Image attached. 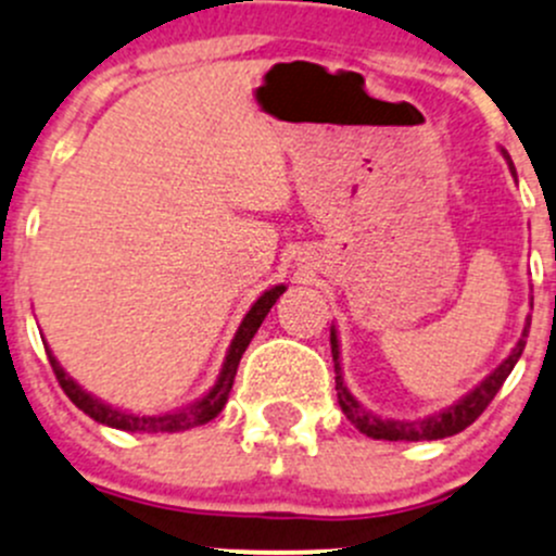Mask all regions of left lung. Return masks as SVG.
<instances>
[{
    "mask_svg": "<svg viewBox=\"0 0 556 556\" xmlns=\"http://www.w3.org/2000/svg\"><path fill=\"white\" fill-rule=\"evenodd\" d=\"M503 159L508 161V169L514 172L511 159L508 153L503 150ZM517 174V172H514ZM532 306V301H530ZM527 330H530V317H527L525 330H521V339L517 341V346L511 350V355L495 368L486 379H481L468 395L459 397L457 403H452L450 408L444 412L433 414V417H425V419H384L379 414L368 412L363 408L361 401H355L350 390L344 384V374H341V352H339V336H336V328H330V352H333V368H336V392H339V406L341 412L346 414L352 425H355L361 433H366L368 439H377V441H435V439H446V435L459 433L465 430L468 425H473L476 419L481 417L486 406H490L492 397L497 395L503 382L508 379V374L514 371L517 361L525 352L527 344Z\"/></svg>",
    "mask_w": 556,
    "mask_h": 556,
    "instance_id": "8db88e82",
    "label": "left lung"
}]
</instances>
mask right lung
<instances>
[{"mask_svg": "<svg viewBox=\"0 0 556 556\" xmlns=\"http://www.w3.org/2000/svg\"><path fill=\"white\" fill-rule=\"evenodd\" d=\"M285 290H288L285 285H274V288L266 290V293H263L261 299L252 304V309L244 314L242 325H239L237 336H233L231 346H228V352H226L220 377H217V382L212 384V390L204 392L199 401L188 403L185 408H177V412H169V414H159V417L128 414V412H123V408H115V406H110V403L99 401V397H93L91 392L83 390V387L77 384L75 379H72L70 374L59 366V361L53 357L50 346H45V352H48V361H50V366H53V374H55V379H59L61 390H64L66 395H70V401L75 403L80 412H86L91 419L106 425V428L126 430V433H179V430H188V428H195V425L210 422V419H215L217 414L223 412V406H226V401H228V392H231V387H233V377H237V368H239V361H242L244 350L250 346L252 336L257 333V328H261V323L266 319V314L271 312V306L277 304V299L285 293Z\"/></svg>", "mask_w": 556, "mask_h": 556, "instance_id": "right-lung-1", "label": "right lung"}]
</instances>
